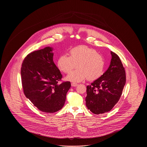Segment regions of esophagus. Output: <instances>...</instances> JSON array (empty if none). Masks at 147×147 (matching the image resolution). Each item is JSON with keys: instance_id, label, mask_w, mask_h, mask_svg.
Segmentation results:
<instances>
[{"instance_id": "1", "label": "esophagus", "mask_w": 147, "mask_h": 147, "mask_svg": "<svg viewBox=\"0 0 147 147\" xmlns=\"http://www.w3.org/2000/svg\"><path fill=\"white\" fill-rule=\"evenodd\" d=\"M71 85L72 86H77V85H78V84L76 83H71Z\"/></svg>"}]
</instances>
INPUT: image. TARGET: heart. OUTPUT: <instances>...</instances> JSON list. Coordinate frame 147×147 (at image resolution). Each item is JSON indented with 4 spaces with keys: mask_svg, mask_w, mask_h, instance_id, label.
I'll list each match as a JSON object with an SVG mask.
<instances>
[{
    "mask_svg": "<svg viewBox=\"0 0 147 147\" xmlns=\"http://www.w3.org/2000/svg\"><path fill=\"white\" fill-rule=\"evenodd\" d=\"M78 69L71 72L67 79L73 82H80L88 78L94 81L104 74L106 62L96 49L86 46H80L71 49L70 56L63 55L58 59L59 69L65 73H69L76 65Z\"/></svg>",
    "mask_w": 147,
    "mask_h": 147,
    "instance_id": "obj_1",
    "label": "heart"
}]
</instances>
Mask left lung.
Masks as SVG:
<instances>
[{"mask_svg": "<svg viewBox=\"0 0 147 147\" xmlns=\"http://www.w3.org/2000/svg\"><path fill=\"white\" fill-rule=\"evenodd\" d=\"M108 69L99 79L86 86V106L94 114L109 112L119 101L126 84V71L117 55L111 51Z\"/></svg>", "mask_w": 147, "mask_h": 147, "instance_id": "obj_1", "label": "left lung"}]
</instances>
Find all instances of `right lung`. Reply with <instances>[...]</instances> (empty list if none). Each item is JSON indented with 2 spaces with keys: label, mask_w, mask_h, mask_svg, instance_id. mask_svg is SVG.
Segmentation results:
<instances>
[{
  "label": "right lung",
  "mask_w": 147,
  "mask_h": 147,
  "mask_svg": "<svg viewBox=\"0 0 147 147\" xmlns=\"http://www.w3.org/2000/svg\"><path fill=\"white\" fill-rule=\"evenodd\" d=\"M52 49L34 51L24 58L21 83L26 97L41 111L54 113L64 105L70 82L61 81L62 75L53 61Z\"/></svg>",
  "instance_id": "obj_1"
}]
</instances>
